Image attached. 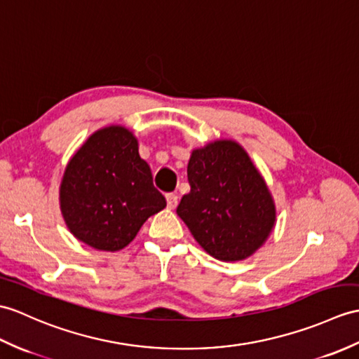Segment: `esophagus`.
<instances>
[{
	"instance_id": "obj_1",
	"label": "esophagus",
	"mask_w": 359,
	"mask_h": 359,
	"mask_svg": "<svg viewBox=\"0 0 359 359\" xmlns=\"http://www.w3.org/2000/svg\"><path fill=\"white\" fill-rule=\"evenodd\" d=\"M166 205H168V208H171V210H174V208L177 206V196L174 193L166 194Z\"/></svg>"
}]
</instances>
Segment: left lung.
<instances>
[{
  "mask_svg": "<svg viewBox=\"0 0 359 359\" xmlns=\"http://www.w3.org/2000/svg\"><path fill=\"white\" fill-rule=\"evenodd\" d=\"M189 193L177 215L205 251L223 262L260 248L275 222L271 194L249 156L232 140L196 149L188 163Z\"/></svg>",
  "mask_w": 359,
  "mask_h": 359,
  "instance_id": "obj_1",
  "label": "left lung"
}]
</instances>
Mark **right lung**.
<instances>
[{
  "label": "right lung",
  "mask_w": 359,
  "mask_h": 359,
  "mask_svg": "<svg viewBox=\"0 0 359 359\" xmlns=\"http://www.w3.org/2000/svg\"><path fill=\"white\" fill-rule=\"evenodd\" d=\"M166 206L148 163L128 130L108 127L91 136L67 165L61 210L78 240L101 251H119L145 220Z\"/></svg>",
  "instance_id": "1"
}]
</instances>
